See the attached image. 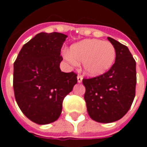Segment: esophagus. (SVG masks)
<instances>
[{
  "mask_svg": "<svg viewBox=\"0 0 147 147\" xmlns=\"http://www.w3.org/2000/svg\"><path fill=\"white\" fill-rule=\"evenodd\" d=\"M83 76L79 75V76H77V80H78V83H81V82L83 81Z\"/></svg>",
  "mask_w": 147,
  "mask_h": 147,
  "instance_id": "1",
  "label": "esophagus"
}]
</instances>
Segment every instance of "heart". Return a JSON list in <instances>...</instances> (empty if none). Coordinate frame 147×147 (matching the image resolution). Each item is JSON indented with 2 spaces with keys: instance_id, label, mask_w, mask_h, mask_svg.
Wrapping results in <instances>:
<instances>
[{
  "instance_id": "obj_1",
  "label": "heart",
  "mask_w": 147,
  "mask_h": 147,
  "mask_svg": "<svg viewBox=\"0 0 147 147\" xmlns=\"http://www.w3.org/2000/svg\"><path fill=\"white\" fill-rule=\"evenodd\" d=\"M64 57L71 64L83 63V67L90 76H96L105 73L113 64L116 49L109 42L87 39L71 45Z\"/></svg>"
}]
</instances>
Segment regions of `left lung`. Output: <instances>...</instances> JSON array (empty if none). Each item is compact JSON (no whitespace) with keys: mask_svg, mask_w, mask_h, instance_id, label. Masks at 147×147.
I'll list each match as a JSON object with an SVG mask.
<instances>
[{"mask_svg":"<svg viewBox=\"0 0 147 147\" xmlns=\"http://www.w3.org/2000/svg\"><path fill=\"white\" fill-rule=\"evenodd\" d=\"M108 39L116 49L115 63L102 75L83 80L88 114L100 123L121 119L136 96V61L126 45L109 37Z\"/></svg>","mask_w":147,"mask_h":147,"instance_id":"1","label":"left lung"}]
</instances>
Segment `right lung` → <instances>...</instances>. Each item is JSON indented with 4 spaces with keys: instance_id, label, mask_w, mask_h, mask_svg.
Wrapping results in <instances>:
<instances>
[{
    "instance_id": "right-lung-1",
    "label": "right lung",
    "mask_w": 147,
    "mask_h": 147,
    "mask_svg": "<svg viewBox=\"0 0 147 147\" xmlns=\"http://www.w3.org/2000/svg\"><path fill=\"white\" fill-rule=\"evenodd\" d=\"M67 37L57 32L38 34L23 46L14 62L16 101L23 113L38 124L57 120L64 98L77 83L76 73L60 68Z\"/></svg>"
}]
</instances>
